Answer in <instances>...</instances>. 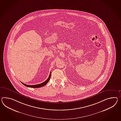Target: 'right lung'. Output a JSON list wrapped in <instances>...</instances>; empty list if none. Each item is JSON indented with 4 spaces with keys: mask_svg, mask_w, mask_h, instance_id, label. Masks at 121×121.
Returning a JSON list of instances; mask_svg holds the SVG:
<instances>
[{
    "mask_svg": "<svg viewBox=\"0 0 121 121\" xmlns=\"http://www.w3.org/2000/svg\"><path fill=\"white\" fill-rule=\"evenodd\" d=\"M51 75V72H50L49 77L47 79V80H45L44 82H43L42 83H40V84H36V85H27V84H26L25 83H23L22 82H22V83L23 85L25 86H27V87H31V88L32 87V88H39V87H41L42 86H44L48 82V81L50 80Z\"/></svg>",
    "mask_w": 121,
    "mask_h": 121,
    "instance_id": "1",
    "label": "right lung"
}]
</instances>
